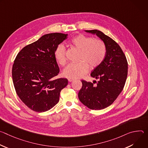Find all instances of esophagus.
I'll use <instances>...</instances> for the list:
<instances>
[{"label": "esophagus", "instance_id": "esophagus-1", "mask_svg": "<svg viewBox=\"0 0 148 148\" xmlns=\"http://www.w3.org/2000/svg\"><path fill=\"white\" fill-rule=\"evenodd\" d=\"M68 80H69V82H72V81H74L75 79H73V78H69V79H68Z\"/></svg>", "mask_w": 148, "mask_h": 148}]
</instances>
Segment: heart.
I'll return each mask as SVG.
<instances>
[{
	"label": "heart",
	"instance_id": "b5f03b06",
	"mask_svg": "<svg viewBox=\"0 0 148 148\" xmlns=\"http://www.w3.org/2000/svg\"><path fill=\"white\" fill-rule=\"evenodd\" d=\"M70 45L79 51L78 60L76 64H70L63 71V75L69 78H81L85 75L90 67L93 69L98 67L104 60L107 49L103 42L99 39L84 34H78L70 41ZM66 50L65 47L58 45L55 50L56 60L61 66L66 64Z\"/></svg>",
	"mask_w": 148,
	"mask_h": 148
}]
</instances>
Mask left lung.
Segmentation results:
<instances>
[{
	"mask_svg": "<svg viewBox=\"0 0 148 148\" xmlns=\"http://www.w3.org/2000/svg\"><path fill=\"white\" fill-rule=\"evenodd\" d=\"M96 34L104 43L106 56L101 64L95 68L91 76L98 79L92 82L82 80V87L78 92V98L91 110H99L108 107L122 92L128 75V62L120 46L109 36L98 30H86Z\"/></svg>",
	"mask_w": 148,
	"mask_h": 148,
	"instance_id": "1",
	"label": "left lung"
}]
</instances>
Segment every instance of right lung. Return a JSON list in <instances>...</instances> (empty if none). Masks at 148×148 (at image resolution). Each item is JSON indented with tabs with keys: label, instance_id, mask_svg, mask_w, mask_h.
I'll use <instances>...</instances> for the list:
<instances>
[{
	"label": "right lung",
	"instance_id": "obj_1",
	"mask_svg": "<svg viewBox=\"0 0 148 148\" xmlns=\"http://www.w3.org/2000/svg\"><path fill=\"white\" fill-rule=\"evenodd\" d=\"M67 36L54 33L41 36L21 50L14 61L12 78L16 92L34 111L51 109L58 102L61 90L67 86V78L53 79L60 71L55 50Z\"/></svg>",
	"mask_w": 148,
	"mask_h": 148
}]
</instances>
